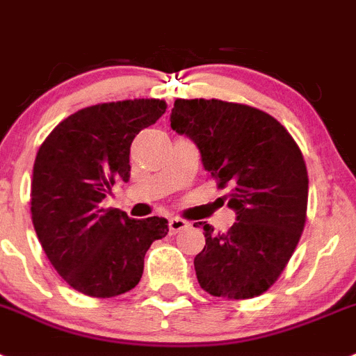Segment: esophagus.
<instances>
[{
    "instance_id": "obj_1",
    "label": "esophagus",
    "mask_w": 356,
    "mask_h": 356,
    "mask_svg": "<svg viewBox=\"0 0 356 356\" xmlns=\"http://www.w3.org/2000/svg\"><path fill=\"white\" fill-rule=\"evenodd\" d=\"M168 227H170V233L175 234V233H179V231L184 229V227H188V222L182 220V218H177V216H175V218H170Z\"/></svg>"
}]
</instances>
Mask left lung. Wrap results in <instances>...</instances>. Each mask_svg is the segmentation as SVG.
Instances as JSON below:
<instances>
[{"label": "left lung", "instance_id": "8db88e82", "mask_svg": "<svg viewBox=\"0 0 356 356\" xmlns=\"http://www.w3.org/2000/svg\"><path fill=\"white\" fill-rule=\"evenodd\" d=\"M170 127L197 145L204 170L229 186L236 222L227 233L202 225L206 245L195 256L197 280L215 298H256L274 285L296 251L308 204L302 154L277 120L249 105L175 100Z\"/></svg>", "mask_w": 356, "mask_h": 356}]
</instances>
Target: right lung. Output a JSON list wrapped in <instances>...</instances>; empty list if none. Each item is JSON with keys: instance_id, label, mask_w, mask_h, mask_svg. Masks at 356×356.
<instances>
[{"instance_id": "obj_1", "label": "right lung", "mask_w": 356, "mask_h": 356, "mask_svg": "<svg viewBox=\"0 0 356 356\" xmlns=\"http://www.w3.org/2000/svg\"><path fill=\"white\" fill-rule=\"evenodd\" d=\"M154 98L86 107L58 123L33 163L32 222L58 276L91 298H114L143 276L145 254L168 220L105 208L114 182L131 177V145L165 114Z\"/></svg>"}]
</instances>
